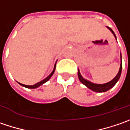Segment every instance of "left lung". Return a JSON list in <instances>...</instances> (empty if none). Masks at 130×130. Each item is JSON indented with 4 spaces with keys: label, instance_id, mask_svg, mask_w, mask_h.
Wrapping results in <instances>:
<instances>
[{
    "label": "left lung",
    "instance_id": "1",
    "mask_svg": "<svg viewBox=\"0 0 130 130\" xmlns=\"http://www.w3.org/2000/svg\"><path fill=\"white\" fill-rule=\"evenodd\" d=\"M107 28L112 32L113 36L115 37L116 40H117V37L115 35V34L113 32L112 29L110 27H107ZM120 58H121V63H120V67H119V70L117 74L116 75V77L113 79L112 80H111L110 82L107 83H104V84H95V83H91L89 80L85 79V78L83 77V76L81 75V74L79 72V70L78 69V77L81 83H83V85H85L89 89H90L91 90L94 91V92H104L108 91V90H110L111 88H112L118 82V80L119 79L120 76H121V73H122V54L120 53Z\"/></svg>",
    "mask_w": 130,
    "mask_h": 130
}]
</instances>
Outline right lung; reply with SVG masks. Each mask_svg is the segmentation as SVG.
Wrapping results in <instances>:
<instances>
[{"instance_id": "right-lung-1", "label": "right lung", "mask_w": 130, "mask_h": 130, "mask_svg": "<svg viewBox=\"0 0 130 130\" xmlns=\"http://www.w3.org/2000/svg\"><path fill=\"white\" fill-rule=\"evenodd\" d=\"M56 63H55V65H54V68H53V70L52 71V72L48 76H47V77L45 78V79H44L43 80H42V81H40V82H39V83H36V84H35V85H24V84H22V83H19V82H17L20 85H22V86H23V87H27V88H29V89H35V88H37V87H40V85H43L44 83H45L46 82H47L49 79H50V78L52 77V75L53 74V73H54V72H55V69H56Z\"/></svg>"}]
</instances>
